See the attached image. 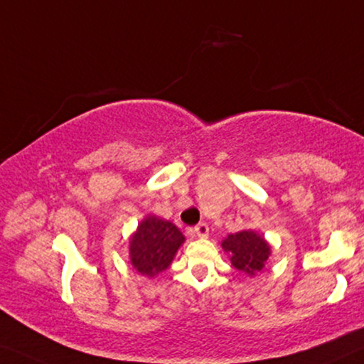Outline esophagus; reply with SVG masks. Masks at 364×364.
I'll list each match as a JSON object with an SVG mask.
<instances>
[{
	"instance_id": "34e87169",
	"label": "esophagus",
	"mask_w": 364,
	"mask_h": 364,
	"mask_svg": "<svg viewBox=\"0 0 364 364\" xmlns=\"http://www.w3.org/2000/svg\"><path fill=\"white\" fill-rule=\"evenodd\" d=\"M194 234H196L198 237H208L209 235V225L208 224H198L196 227H194Z\"/></svg>"
}]
</instances>
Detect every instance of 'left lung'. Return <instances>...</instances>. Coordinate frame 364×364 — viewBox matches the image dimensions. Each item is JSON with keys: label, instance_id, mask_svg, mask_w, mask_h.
Masks as SVG:
<instances>
[{"label": "left lung", "instance_id": "obj_1", "mask_svg": "<svg viewBox=\"0 0 364 364\" xmlns=\"http://www.w3.org/2000/svg\"><path fill=\"white\" fill-rule=\"evenodd\" d=\"M222 248L230 255L234 267L247 274H255L262 269L269 257V245L262 235L253 230H242L230 234L222 242Z\"/></svg>", "mask_w": 364, "mask_h": 364}]
</instances>
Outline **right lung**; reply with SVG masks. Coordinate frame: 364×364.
Returning <instances> with one entry per match:
<instances>
[{
  "instance_id": "1",
  "label": "right lung",
  "mask_w": 364,
  "mask_h": 364,
  "mask_svg": "<svg viewBox=\"0 0 364 364\" xmlns=\"http://www.w3.org/2000/svg\"><path fill=\"white\" fill-rule=\"evenodd\" d=\"M184 242L171 222L147 217L130 240V262L140 274L155 276L165 271Z\"/></svg>"
}]
</instances>
